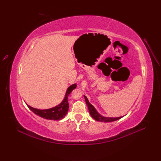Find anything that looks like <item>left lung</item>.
Wrapping results in <instances>:
<instances>
[{
    "instance_id": "obj_1",
    "label": "left lung",
    "mask_w": 161,
    "mask_h": 161,
    "mask_svg": "<svg viewBox=\"0 0 161 161\" xmlns=\"http://www.w3.org/2000/svg\"><path fill=\"white\" fill-rule=\"evenodd\" d=\"M84 97H85V101H86V105L88 106V108L90 115L92 116V117L94 119H95L97 121L104 122H113V121L117 120H119V119H121L122 117H124V116L120 117H103V116L101 115V114L97 111V110L95 109L94 107L89 102L88 98L85 95H84Z\"/></svg>"
}]
</instances>
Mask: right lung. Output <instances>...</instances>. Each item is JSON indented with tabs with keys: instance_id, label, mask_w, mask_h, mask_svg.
Segmentation results:
<instances>
[{
	"instance_id": "obj_1",
	"label": "right lung",
	"mask_w": 161,
	"mask_h": 161,
	"mask_svg": "<svg viewBox=\"0 0 161 161\" xmlns=\"http://www.w3.org/2000/svg\"><path fill=\"white\" fill-rule=\"evenodd\" d=\"M76 85L73 84L69 87L66 91L65 95V97L63 101L61 102L59 105L53 107L50 109H38L36 108H33L32 107L29 106L27 104L28 108L31 110L35 114L40 116L45 119L48 120H59L65 117L67 114L68 109H69V103H68V96L70 94L73 90L76 88Z\"/></svg>"
}]
</instances>
